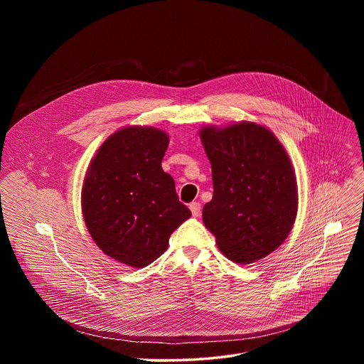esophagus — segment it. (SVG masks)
<instances>
[{"instance_id":"1","label":"esophagus","mask_w":364,"mask_h":364,"mask_svg":"<svg viewBox=\"0 0 364 364\" xmlns=\"http://www.w3.org/2000/svg\"><path fill=\"white\" fill-rule=\"evenodd\" d=\"M190 210H191V215H193L194 218H198L200 213H201V204L197 203V201L190 203Z\"/></svg>"}]
</instances>
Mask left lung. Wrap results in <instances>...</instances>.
Wrapping results in <instances>:
<instances>
[{
	"mask_svg": "<svg viewBox=\"0 0 364 364\" xmlns=\"http://www.w3.org/2000/svg\"><path fill=\"white\" fill-rule=\"evenodd\" d=\"M212 164L213 198L203 222L222 253L252 264L279 247L298 210V188L282 144L265 127L239 122L200 129Z\"/></svg>",
	"mask_w": 364,
	"mask_h": 364,
	"instance_id": "1",
	"label": "left lung"
}]
</instances>
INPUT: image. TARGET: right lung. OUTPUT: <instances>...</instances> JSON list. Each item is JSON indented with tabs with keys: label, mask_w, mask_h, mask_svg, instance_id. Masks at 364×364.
<instances>
[{
	"label": "right lung",
	"mask_w": 364,
	"mask_h": 364,
	"mask_svg": "<svg viewBox=\"0 0 364 364\" xmlns=\"http://www.w3.org/2000/svg\"><path fill=\"white\" fill-rule=\"evenodd\" d=\"M168 142L157 128H122L100 145L85 176L82 212L93 242L136 269L160 257L191 216L161 167Z\"/></svg>",
	"instance_id": "add662e5"
}]
</instances>
